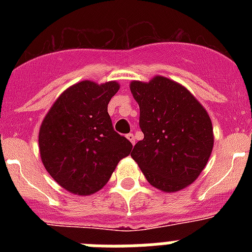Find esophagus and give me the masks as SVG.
<instances>
[{"label": "esophagus", "mask_w": 252, "mask_h": 252, "mask_svg": "<svg viewBox=\"0 0 252 252\" xmlns=\"http://www.w3.org/2000/svg\"><path fill=\"white\" fill-rule=\"evenodd\" d=\"M126 137H127L128 140H130V142L132 144V145H135V142H136V139H135V135L133 133H127L126 135Z\"/></svg>", "instance_id": "obj_1"}]
</instances>
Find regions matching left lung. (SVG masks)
Masks as SVG:
<instances>
[{
    "label": "left lung",
    "mask_w": 252,
    "mask_h": 252,
    "mask_svg": "<svg viewBox=\"0 0 252 252\" xmlns=\"http://www.w3.org/2000/svg\"><path fill=\"white\" fill-rule=\"evenodd\" d=\"M130 90L139 103L144 133L131 157L155 188L164 192L186 188L201 174L212 153L208 113L192 93L168 78L135 81Z\"/></svg>",
    "instance_id": "obj_1"
}]
</instances>
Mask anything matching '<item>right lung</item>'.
<instances>
[{
  "label": "right lung",
  "mask_w": 252,
  "mask_h": 252,
  "mask_svg": "<svg viewBox=\"0 0 252 252\" xmlns=\"http://www.w3.org/2000/svg\"><path fill=\"white\" fill-rule=\"evenodd\" d=\"M116 82L83 81L68 88L45 116L39 132L41 160L59 186L88 195L108 182L132 144L113 130L107 106Z\"/></svg>",
  "instance_id": "right-lung-1"
}]
</instances>
